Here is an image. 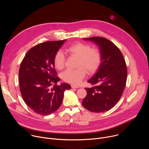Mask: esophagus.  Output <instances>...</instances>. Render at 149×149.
Instances as JSON below:
<instances>
[{"label":"esophagus","instance_id":"obj_1","mask_svg":"<svg viewBox=\"0 0 149 149\" xmlns=\"http://www.w3.org/2000/svg\"><path fill=\"white\" fill-rule=\"evenodd\" d=\"M71 88H78V87L74 86V85H71Z\"/></svg>","mask_w":149,"mask_h":149}]
</instances>
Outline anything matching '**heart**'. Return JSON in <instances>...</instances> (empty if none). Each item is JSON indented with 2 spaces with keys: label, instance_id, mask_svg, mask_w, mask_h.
I'll use <instances>...</instances> for the list:
<instances>
[{
  "label": "heart",
  "instance_id": "b5f03b06",
  "mask_svg": "<svg viewBox=\"0 0 149 149\" xmlns=\"http://www.w3.org/2000/svg\"><path fill=\"white\" fill-rule=\"evenodd\" d=\"M65 52L71 56L78 58L77 69L67 70L62 74L63 81L72 84H78L86 77L87 72L88 74L95 73L101 63V55L99 51L87 44L78 42L68 47ZM54 63L58 70L65 67V56L61 51H58L54 58Z\"/></svg>",
  "mask_w": 149,
  "mask_h": 149
}]
</instances>
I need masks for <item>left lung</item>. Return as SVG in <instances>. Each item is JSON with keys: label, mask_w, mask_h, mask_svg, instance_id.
I'll return each instance as SVG.
<instances>
[{"label": "left lung", "mask_w": 149, "mask_h": 149, "mask_svg": "<svg viewBox=\"0 0 149 149\" xmlns=\"http://www.w3.org/2000/svg\"><path fill=\"white\" fill-rule=\"evenodd\" d=\"M83 39L98 46L101 63L97 72L88 80L95 86L86 88L87 94L82 104L93 113L108 111L118 102L125 86L127 70L125 60L120 49L107 39L92 37Z\"/></svg>", "instance_id": "1"}]
</instances>
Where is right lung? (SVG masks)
I'll list each match as a JSON object with an SVG mask.
<instances>
[{
    "instance_id": "right-lung-1",
    "label": "right lung",
    "mask_w": 149,
    "mask_h": 149,
    "mask_svg": "<svg viewBox=\"0 0 149 149\" xmlns=\"http://www.w3.org/2000/svg\"><path fill=\"white\" fill-rule=\"evenodd\" d=\"M66 39L47 41L30 49L23 59L19 71L20 91L28 107L34 112L47 116L60 107L64 92L71 88L60 79L54 69V58Z\"/></svg>"
}]
</instances>
